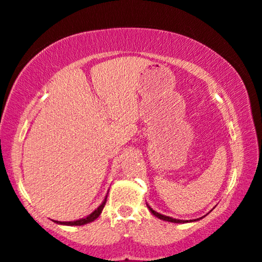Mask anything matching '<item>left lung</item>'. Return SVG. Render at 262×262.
Instances as JSON below:
<instances>
[{
  "mask_svg": "<svg viewBox=\"0 0 262 262\" xmlns=\"http://www.w3.org/2000/svg\"><path fill=\"white\" fill-rule=\"evenodd\" d=\"M147 207H148V210L151 211V213L155 214L157 218L162 219V221H165V222H171V223H188V221H181V219H175V218H171V217H167V215H163V214H160V213H158V212H156L155 210H152V208L149 207L148 205H147ZM190 222H191V221H190ZM193 222H195V219H193Z\"/></svg>",
  "mask_w": 262,
  "mask_h": 262,
  "instance_id": "1",
  "label": "left lung"
}]
</instances>
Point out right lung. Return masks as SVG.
Wrapping results in <instances>:
<instances>
[{
	"label": "right lung",
	"mask_w": 262,
	"mask_h": 262,
	"mask_svg": "<svg viewBox=\"0 0 262 262\" xmlns=\"http://www.w3.org/2000/svg\"><path fill=\"white\" fill-rule=\"evenodd\" d=\"M106 198H107V195L105 196V199H104V201L102 202V205H100V206L97 208V210L93 211L92 213L87 215L86 218L79 219V221H74V222H57V221H55V222L57 223V224H63V225H83V224H89V223L96 221V219L99 217V214L102 213L103 208H104V206H105V204H106Z\"/></svg>",
	"instance_id": "add662e5"
}]
</instances>
